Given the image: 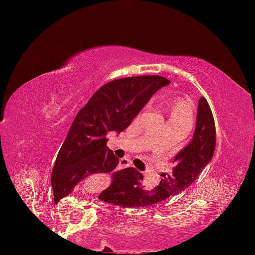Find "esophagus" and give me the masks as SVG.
Masks as SVG:
<instances>
[{
    "mask_svg": "<svg viewBox=\"0 0 255 255\" xmlns=\"http://www.w3.org/2000/svg\"><path fill=\"white\" fill-rule=\"evenodd\" d=\"M131 165V162L130 159H128V158H122L121 160H120V169H125V168H129Z\"/></svg>",
    "mask_w": 255,
    "mask_h": 255,
    "instance_id": "esophagus-1",
    "label": "esophagus"
}]
</instances>
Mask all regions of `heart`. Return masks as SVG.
Segmentation results:
<instances>
[{
    "label": "heart",
    "mask_w": 255,
    "mask_h": 255,
    "mask_svg": "<svg viewBox=\"0 0 255 255\" xmlns=\"http://www.w3.org/2000/svg\"><path fill=\"white\" fill-rule=\"evenodd\" d=\"M169 111V121L191 122L192 111L188 103L182 98H170L166 101Z\"/></svg>",
    "instance_id": "obj_1"
}]
</instances>
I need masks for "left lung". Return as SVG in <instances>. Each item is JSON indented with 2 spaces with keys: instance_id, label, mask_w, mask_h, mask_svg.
<instances>
[{
  "instance_id": "left-lung-1",
  "label": "left lung",
  "mask_w": 255,
  "mask_h": 255,
  "mask_svg": "<svg viewBox=\"0 0 255 255\" xmlns=\"http://www.w3.org/2000/svg\"><path fill=\"white\" fill-rule=\"evenodd\" d=\"M215 146L216 128L211 109L206 99L200 97L192 140L175 156L172 170L163 174L159 184L147 186L141 172L129 169L114 176L113 183L102 192L99 199L120 207H145L180 194L211 162Z\"/></svg>"
}]
</instances>
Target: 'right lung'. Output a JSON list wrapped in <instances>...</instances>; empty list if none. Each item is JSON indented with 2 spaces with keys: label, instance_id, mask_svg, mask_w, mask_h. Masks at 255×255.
<instances>
[{
  "label": "right lung",
  "instance_id": "right-lung-1",
  "mask_svg": "<svg viewBox=\"0 0 255 255\" xmlns=\"http://www.w3.org/2000/svg\"><path fill=\"white\" fill-rule=\"evenodd\" d=\"M170 84L158 75L116 79L103 85L78 113L58 152L51 175L55 200L71 194L93 174H113L119 158L107 146V134H120L158 90Z\"/></svg>",
  "mask_w": 255,
  "mask_h": 255
}]
</instances>
